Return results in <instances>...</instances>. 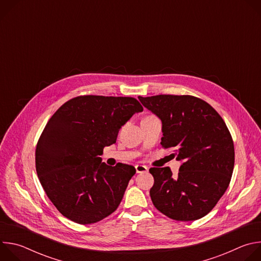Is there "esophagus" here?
<instances>
[{"mask_svg": "<svg viewBox=\"0 0 261 261\" xmlns=\"http://www.w3.org/2000/svg\"><path fill=\"white\" fill-rule=\"evenodd\" d=\"M135 169H136L137 173H143V172H146L148 170L147 166H145V165H136Z\"/></svg>", "mask_w": 261, "mask_h": 261, "instance_id": "1", "label": "esophagus"}]
</instances>
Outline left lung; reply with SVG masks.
Wrapping results in <instances>:
<instances>
[{
  "instance_id": "1",
  "label": "left lung",
  "mask_w": 261,
  "mask_h": 261,
  "mask_svg": "<svg viewBox=\"0 0 261 261\" xmlns=\"http://www.w3.org/2000/svg\"><path fill=\"white\" fill-rule=\"evenodd\" d=\"M162 123L161 144L180 161L176 176L169 167H153L150 195L155 207L176 221L207 215L228 188L234 146L227 126L205 101L193 96L138 97Z\"/></svg>"
}]
</instances>
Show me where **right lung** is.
Returning <instances> with one entry per match:
<instances>
[{
    "mask_svg": "<svg viewBox=\"0 0 261 261\" xmlns=\"http://www.w3.org/2000/svg\"><path fill=\"white\" fill-rule=\"evenodd\" d=\"M131 97L80 96L63 104L46 124L36 147V171L58 211L79 224H92L121 203L133 166H108L99 157L116 142L134 114Z\"/></svg>",
    "mask_w": 261,
    "mask_h": 261,
    "instance_id": "obj_1",
    "label": "right lung"
}]
</instances>
